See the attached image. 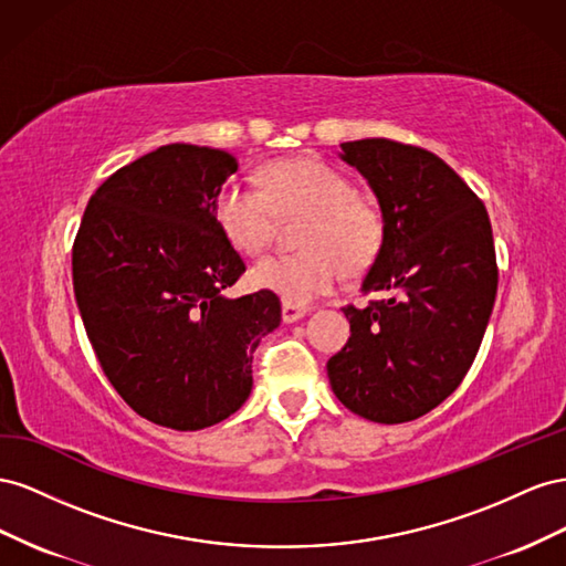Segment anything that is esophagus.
<instances>
[{
  "mask_svg": "<svg viewBox=\"0 0 566 566\" xmlns=\"http://www.w3.org/2000/svg\"><path fill=\"white\" fill-rule=\"evenodd\" d=\"M305 315H308V308H303V305L282 303V319L286 322V325H292V322H298Z\"/></svg>",
  "mask_w": 566,
  "mask_h": 566,
  "instance_id": "obj_1",
  "label": "esophagus"
}]
</instances>
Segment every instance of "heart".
Returning a JSON list of instances; mask_svg holds the SVG:
<instances>
[{
  "instance_id": "1",
  "label": "heart",
  "mask_w": 566,
  "mask_h": 566,
  "mask_svg": "<svg viewBox=\"0 0 566 566\" xmlns=\"http://www.w3.org/2000/svg\"><path fill=\"white\" fill-rule=\"evenodd\" d=\"M280 216H308L301 228L305 249L261 258L251 280L284 303L305 305L334 292L344 264L360 272L381 249V213L358 197L346 172L325 160H277L268 166L263 189L230 180L216 197L218 228L241 253H261L277 232Z\"/></svg>"
}]
</instances>
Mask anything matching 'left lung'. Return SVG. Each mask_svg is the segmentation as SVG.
Returning <instances> with one entry per match:
<instances>
[{
  "label": "left lung",
  "mask_w": 566,
  "mask_h": 566,
  "mask_svg": "<svg viewBox=\"0 0 566 566\" xmlns=\"http://www.w3.org/2000/svg\"><path fill=\"white\" fill-rule=\"evenodd\" d=\"M338 158L375 191L381 249L346 305L348 344L327 375L344 406L369 422L400 424L453 394L476 358L493 313L497 265L486 208L436 154L391 139L344 142Z\"/></svg>",
  "instance_id": "left-lung-1"
}]
</instances>
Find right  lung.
Returning a JSON list of instances; mask_svg holds the SVG:
<instances>
[{
  "instance_id": "add662e5",
  "label": "right lung",
  "mask_w": 566,
  "mask_h": 566,
  "mask_svg": "<svg viewBox=\"0 0 566 566\" xmlns=\"http://www.w3.org/2000/svg\"><path fill=\"white\" fill-rule=\"evenodd\" d=\"M239 168L222 149L166 144L92 193L73 289L113 389L154 424L197 431L244 406L253 350L280 327L272 292L228 298L247 265L216 220Z\"/></svg>"
}]
</instances>
